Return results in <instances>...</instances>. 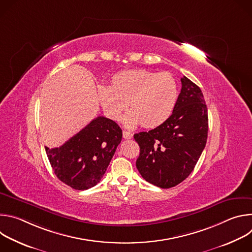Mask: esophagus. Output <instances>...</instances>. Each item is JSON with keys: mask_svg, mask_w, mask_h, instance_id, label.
Returning <instances> with one entry per match:
<instances>
[{"mask_svg": "<svg viewBox=\"0 0 252 252\" xmlns=\"http://www.w3.org/2000/svg\"><path fill=\"white\" fill-rule=\"evenodd\" d=\"M123 136L124 138L126 139H130L132 137V133L130 131H126V130H124L123 131Z\"/></svg>", "mask_w": 252, "mask_h": 252, "instance_id": "esophagus-1", "label": "esophagus"}]
</instances>
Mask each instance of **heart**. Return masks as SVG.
I'll use <instances>...</instances> for the list:
<instances>
[{
  "label": "heart",
  "instance_id": "obj_1",
  "mask_svg": "<svg viewBox=\"0 0 252 252\" xmlns=\"http://www.w3.org/2000/svg\"><path fill=\"white\" fill-rule=\"evenodd\" d=\"M178 96L175 79L168 73H157L146 68L120 71L111 86H100L98 97L103 110L118 121L126 106L130 111L124 118L127 127L139 124L157 127L171 116Z\"/></svg>",
  "mask_w": 252,
  "mask_h": 252
}]
</instances>
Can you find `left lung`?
I'll return each instance as SVG.
<instances>
[{"label": "left lung", "instance_id": "obj_1", "mask_svg": "<svg viewBox=\"0 0 252 252\" xmlns=\"http://www.w3.org/2000/svg\"><path fill=\"white\" fill-rule=\"evenodd\" d=\"M169 119L150 131L133 135L140 153L136 168L160 189L177 186L193 170L206 145L207 107L201 90L187 77Z\"/></svg>", "mask_w": 252, "mask_h": 252}]
</instances>
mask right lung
I'll list each match as a JSON object with an SVG mask.
<instances>
[{
	"mask_svg": "<svg viewBox=\"0 0 252 252\" xmlns=\"http://www.w3.org/2000/svg\"><path fill=\"white\" fill-rule=\"evenodd\" d=\"M122 137L123 130L116 122L97 117L62 147H46V153L61 182L85 190L99 183Z\"/></svg>",
	"mask_w": 252,
	"mask_h": 252,
	"instance_id": "obj_1",
	"label": "right lung"
}]
</instances>
